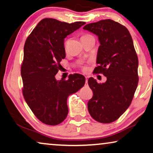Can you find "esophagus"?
Returning <instances> with one entry per match:
<instances>
[{"label": "esophagus", "mask_w": 153, "mask_h": 153, "mask_svg": "<svg viewBox=\"0 0 153 153\" xmlns=\"http://www.w3.org/2000/svg\"><path fill=\"white\" fill-rule=\"evenodd\" d=\"M86 77V81H85V85H88V79H87V77Z\"/></svg>", "instance_id": "esophagus-1"}]
</instances>
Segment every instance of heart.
I'll return each instance as SVG.
<instances>
[{"instance_id":"heart-1","label":"heart","mask_w":153,"mask_h":153,"mask_svg":"<svg viewBox=\"0 0 153 153\" xmlns=\"http://www.w3.org/2000/svg\"><path fill=\"white\" fill-rule=\"evenodd\" d=\"M91 36V35H89V34H85V35H83L81 38H84V37H86V36ZM67 43H68L67 41H66L65 44H64V48H65V49H66V47H67ZM84 69L85 70L86 68L84 67Z\"/></svg>"}]
</instances>
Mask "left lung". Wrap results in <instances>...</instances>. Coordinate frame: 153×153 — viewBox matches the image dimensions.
Listing matches in <instances>:
<instances>
[{"instance_id":"obj_1","label":"left lung","mask_w":153,"mask_h":153,"mask_svg":"<svg viewBox=\"0 0 153 153\" xmlns=\"http://www.w3.org/2000/svg\"><path fill=\"white\" fill-rule=\"evenodd\" d=\"M83 29L98 36L100 45L94 73L107 77L102 84L93 77L88 79L94 93L88 110L96 121L109 123L126 111L134 97L139 82L138 57L128 30L119 23L105 19Z\"/></svg>"}]
</instances>
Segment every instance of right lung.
I'll return each instance as SVG.
<instances>
[{
    "label": "right lung",
    "instance_id": "obj_1",
    "mask_svg": "<svg viewBox=\"0 0 153 153\" xmlns=\"http://www.w3.org/2000/svg\"><path fill=\"white\" fill-rule=\"evenodd\" d=\"M85 24L42 19L27 38L21 68L23 95L32 111L42 123L56 126L67 117V98L85 85V77L74 74L68 80L55 79L60 62L66 57L64 38Z\"/></svg>",
    "mask_w": 153,
    "mask_h": 153
}]
</instances>
